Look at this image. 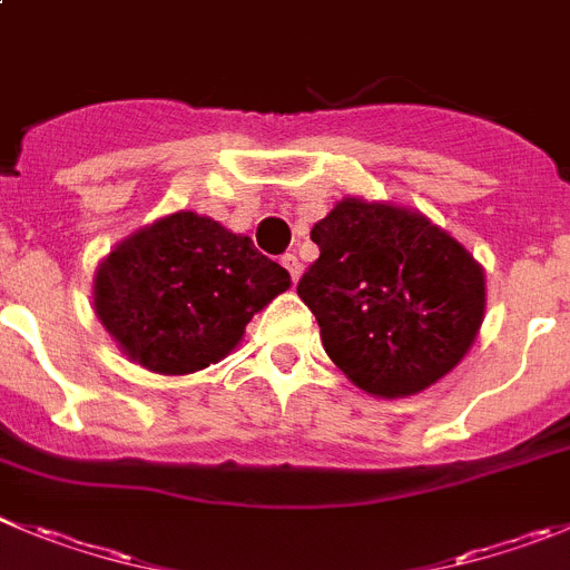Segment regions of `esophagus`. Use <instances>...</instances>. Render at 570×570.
<instances>
[{
	"mask_svg": "<svg viewBox=\"0 0 570 570\" xmlns=\"http://www.w3.org/2000/svg\"><path fill=\"white\" fill-rule=\"evenodd\" d=\"M282 265H285V268H288V274H291V279H299L302 276V263H299V257H296V254H282Z\"/></svg>",
	"mask_w": 570,
	"mask_h": 570,
	"instance_id": "esophagus-1",
	"label": "esophagus"
}]
</instances>
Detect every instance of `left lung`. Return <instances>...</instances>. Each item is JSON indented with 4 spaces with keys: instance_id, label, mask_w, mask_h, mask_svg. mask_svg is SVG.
<instances>
[{
    "instance_id": "1",
    "label": "left lung",
    "mask_w": 570,
    "mask_h": 570,
    "mask_svg": "<svg viewBox=\"0 0 570 570\" xmlns=\"http://www.w3.org/2000/svg\"><path fill=\"white\" fill-rule=\"evenodd\" d=\"M311 239L320 259L296 294L356 387L406 399L461 364L487 311V276L455 237L412 208L344 197Z\"/></svg>"
}]
</instances>
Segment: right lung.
I'll use <instances>...</instances> for the list:
<instances>
[{"instance_id": "add662e5", "label": "right lung", "mask_w": 570, "mask_h": 570, "mask_svg": "<svg viewBox=\"0 0 570 570\" xmlns=\"http://www.w3.org/2000/svg\"><path fill=\"white\" fill-rule=\"evenodd\" d=\"M291 274L250 237L177 212L115 245L96 271L92 305L140 367L186 375L220 362Z\"/></svg>"}]
</instances>
